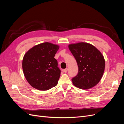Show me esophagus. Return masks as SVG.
I'll return each instance as SVG.
<instances>
[{
	"instance_id": "obj_1",
	"label": "esophagus",
	"mask_w": 124,
	"mask_h": 124,
	"mask_svg": "<svg viewBox=\"0 0 124 124\" xmlns=\"http://www.w3.org/2000/svg\"><path fill=\"white\" fill-rule=\"evenodd\" d=\"M67 71H68V68H66V69L63 70V72H64L65 73H66Z\"/></svg>"
}]
</instances>
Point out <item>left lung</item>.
<instances>
[{
    "mask_svg": "<svg viewBox=\"0 0 124 124\" xmlns=\"http://www.w3.org/2000/svg\"><path fill=\"white\" fill-rule=\"evenodd\" d=\"M69 48L78 63V71L72 78L73 85L82 89L98 84L105 68V61L101 52L92 44L79 42L69 45Z\"/></svg>",
    "mask_w": 124,
    "mask_h": 124,
    "instance_id": "left-lung-1",
    "label": "left lung"
}]
</instances>
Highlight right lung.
Segmentation results:
<instances>
[{
    "label": "right lung",
    "instance_id": "add662e5",
    "mask_svg": "<svg viewBox=\"0 0 124 124\" xmlns=\"http://www.w3.org/2000/svg\"><path fill=\"white\" fill-rule=\"evenodd\" d=\"M59 48L58 45L44 42L32 47L24 55L23 73L33 88L47 91L57 85L61 71L54 56Z\"/></svg>",
    "mask_w": 124,
    "mask_h": 124
}]
</instances>
